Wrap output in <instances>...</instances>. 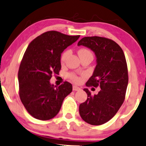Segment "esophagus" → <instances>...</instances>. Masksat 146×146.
<instances>
[{"instance_id": "obj_1", "label": "esophagus", "mask_w": 146, "mask_h": 146, "mask_svg": "<svg viewBox=\"0 0 146 146\" xmlns=\"http://www.w3.org/2000/svg\"><path fill=\"white\" fill-rule=\"evenodd\" d=\"M73 90H75V91H77V90H80V88L77 86H73Z\"/></svg>"}]
</instances>
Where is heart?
I'll use <instances>...</instances> for the list:
<instances>
[{
	"label": "heart",
	"instance_id": "heart-1",
	"mask_svg": "<svg viewBox=\"0 0 146 146\" xmlns=\"http://www.w3.org/2000/svg\"><path fill=\"white\" fill-rule=\"evenodd\" d=\"M78 53L79 55H80V56H82V55H84V54H92L89 50L86 49V48H81V49L79 50ZM69 54H70L69 49L66 50V51H64L62 53L61 56H60V62H61L62 64L64 63L65 61H66V58H67V57L68 56V55ZM68 77L72 82H73L75 83H80L82 80V79L80 78V77L78 76L77 75L74 74V73H69V74L68 75Z\"/></svg>",
	"mask_w": 146,
	"mask_h": 146
}]
</instances>
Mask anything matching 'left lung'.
I'll return each instance as SVG.
<instances>
[{
	"label": "left lung",
	"instance_id": "obj_1",
	"mask_svg": "<svg viewBox=\"0 0 146 146\" xmlns=\"http://www.w3.org/2000/svg\"><path fill=\"white\" fill-rule=\"evenodd\" d=\"M78 45L90 48L97 57V66L86 86L101 88L94 95L84 89L88 98L80 105V115L90 125L104 124L116 115L124 102L128 83L125 55L119 45L104 37H84Z\"/></svg>",
	"mask_w": 146,
	"mask_h": 146
}]
</instances>
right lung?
<instances>
[{
    "instance_id": "right-lung-1",
    "label": "right lung",
    "mask_w": 146,
    "mask_h": 146,
    "mask_svg": "<svg viewBox=\"0 0 146 146\" xmlns=\"http://www.w3.org/2000/svg\"><path fill=\"white\" fill-rule=\"evenodd\" d=\"M80 36L48 31L27 48L18 70L19 96L27 111L37 119L46 121L56 117L63 100L72 92L71 83L64 82L56 88L49 80L61 69V53Z\"/></svg>"
}]
</instances>
